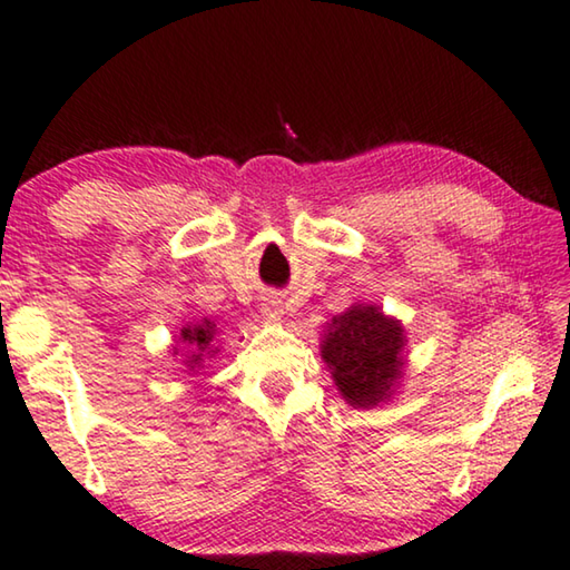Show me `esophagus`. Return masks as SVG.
<instances>
[{
    "label": "esophagus",
    "mask_w": 570,
    "mask_h": 570,
    "mask_svg": "<svg viewBox=\"0 0 570 570\" xmlns=\"http://www.w3.org/2000/svg\"><path fill=\"white\" fill-rule=\"evenodd\" d=\"M283 301H279L277 295H273V293H267L265 297H262V313L267 315V318H279V315H283V305H279Z\"/></svg>",
    "instance_id": "1"
}]
</instances>
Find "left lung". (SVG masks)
<instances>
[{"mask_svg":"<svg viewBox=\"0 0 570 570\" xmlns=\"http://www.w3.org/2000/svg\"><path fill=\"white\" fill-rule=\"evenodd\" d=\"M402 346L397 321L384 318L374 305H354L328 326L323 358L348 405L370 407L390 397L402 370Z\"/></svg>","mask_w":570,"mask_h":570,"instance_id":"obj_1","label":"left lung"}]
</instances>
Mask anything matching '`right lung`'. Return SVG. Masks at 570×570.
<instances>
[{
	"mask_svg": "<svg viewBox=\"0 0 570 570\" xmlns=\"http://www.w3.org/2000/svg\"><path fill=\"white\" fill-rule=\"evenodd\" d=\"M214 338V326L212 323H200V326H194V328H183L180 334V344H186L188 348H194V354H190L186 358V364L190 366V372H196V366H200V358H204V348H208V344H212Z\"/></svg>",
	"mask_w": 570,
	"mask_h": 570,
	"instance_id": "right-lung-1",
	"label": "right lung"
}]
</instances>
